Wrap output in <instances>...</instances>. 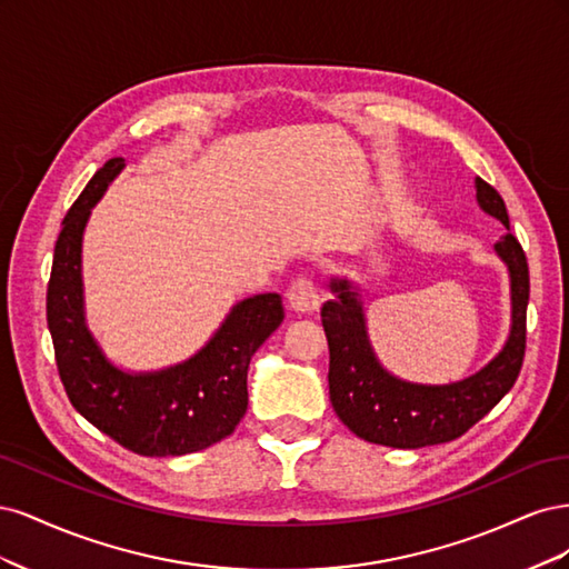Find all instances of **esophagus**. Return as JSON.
<instances>
[{
	"label": "esophagus",
	"mask_w": 569,
	"mask_h": 569,
	"mask_svg": "<svg viewBox=\"0 0 569 569\" xmlns=\"http://www.w3.org/2000/svg\"><path fill=\"white\" fill-rule=\"evenodd\" d=\"M287 301L295 311L311 313L320 306V291L311 278H297L287 289Z\"/></svg>",
	"instance_id": "obj_1"
}]
</instances>
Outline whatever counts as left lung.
Here are the masks:
<instances>
[{
	"label": "left lung",
	"mask_w": 569,
	"mask_h": 569,
	"mask_svg": "<svg viewBox=\"0 0 569 569\" xmlns=\"http://www.w3.org/2000/svg\"><path fill=\"white\" fill-rule=\"evenodd\" d=\"M475 187L481 209L510 230L501 194L481 178L475 180ZM496 251L510 272V337L487 368L468 380L443 387L412 385L389 375L370 347L358 291L351 289L349 280L330 282L335 299L320 311L330 347V401L339 420L356 437L391 449H420L453 441L510 391L525 360L529 268L515 234L501 237Z\"/></svg>",
	"instance_id": "left-lung-1"
}]
</instances>
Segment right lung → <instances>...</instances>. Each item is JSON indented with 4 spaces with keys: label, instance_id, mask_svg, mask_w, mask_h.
Here are the masks:
<instances>
[{
    "label": "right lung",
    "instance_id": "add662e5",
    "mask_svg": "<svg viewBox=\"0 0 569 569\" xmlns=\"http://www.w3.org/2000/svg\"><path fill=\"white\" fill-rule=\"evenodd\" d=\"M109 159L68 209L47 284V325L68 401L99 432L140 456H184L213 446L244 418L247 370L256 349L278 330L280 295L239 301L220 330L189 360L159 372H126L109 363L84 325L80 251L84 222L123 170Z\"/></svg>",
    "mask_w": 569,
    "mask_h": 569
}]
</instances>
